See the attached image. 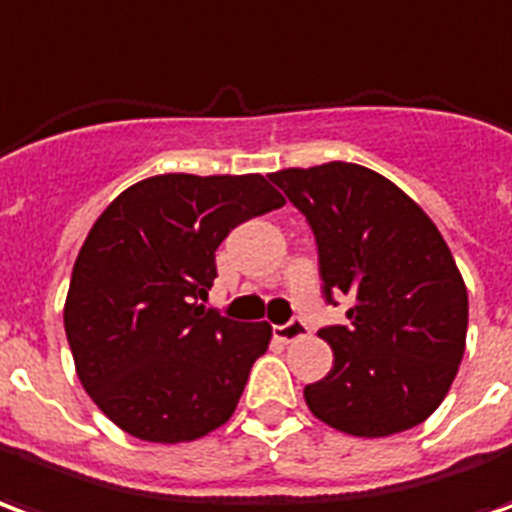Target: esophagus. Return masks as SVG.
I'll return each mask as SVG.
<instances>
[{
    "instance_id": "esophagus-1",
    "label": "esophagus",
    "mask_w": 512,
    "mask_h": 512,
    "mask_svg": "<svg viewBox=\"0 0 512 512\" xmlns=\"http://www.w3.org/2000/svg\"><path fill=\"white\" fill-rule=\"evenodd\" d=\"M302 335H308V324L300 322V319H292V322L278 324V327H275V338L283 343L297 341V338H302Z\"/></svg>"
}]
</instances>
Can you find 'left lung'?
Instances as JSON below:
<instances>
[{
    "label": "left lung",
    "instance_id": "8db88e82",
    "mask_svg": "<svg viewBox=\"0 0 512 512\" xmlns=\"http://www.w3.org/2000/svg\"><path fill=\"white\" fill-rule=\"evenodd\" d=\"M270 179L316 237L322 294L346 297V324L322 327L333 371L305 387L322 423L352 436L420 425L464 357L469 297L442 234L382 174L333 160Z\"/></svg>",
    "mask_w": 512,
    "mask_h": 512
}]
</instances>
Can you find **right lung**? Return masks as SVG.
Instances as JSON below:
<instances>
[{"instance_id": "add662e5", "label": "right lung", "mask_w": 512, "mask_h": 512, "mask_svg": "<svg viewBox=\"0 0 512 512\" xmlns=\"http://www.w3.org/2000/svg\"><path fill=\"white\" fill-rule=\"evenodd\" d=\"M283 204L261 174H158L95 220L73 264L65 333L78 379L111 423L177 445L234 414L272 327L201 302L229 231Z\"/></svg>"}]
</instances>
